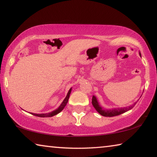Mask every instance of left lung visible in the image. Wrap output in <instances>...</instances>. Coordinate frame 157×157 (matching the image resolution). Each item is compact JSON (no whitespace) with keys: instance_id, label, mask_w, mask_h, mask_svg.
Here are the masks:
<instances>
[{"instance_id":"8db88e82","label":"left lung","mask_w":157,"mask_h":157,"mask_svg":"<svg viewBox=\"0 0 157 157\" xmlns=\"http://www.w3.org/2000/svg\"><path fill=\"white\" fill-rule=\"evenodd\" d=\"M140 56L141 57V55H140V52H139ZM137 103V102H134V104L129 106V107H121V108H113V109H106L103 107H101L100 105L99 102H98L97 98L95 96V95H93L92 98V105L94 106V107L95 109L98 113H99L100 115L102 116L105 117H112V116H116L121 115V114L123 113L126 111H129L134 107L135 105Z\"/></svg>"}]
</instances>
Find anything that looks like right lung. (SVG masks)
Masks as SVG:
<instances>
[{
  "instance_id": "obj_1",
  "label": "right lung",
  "mask_w": 157,
  "mask_h": 157,
  "mask_svg": "<svg viewBox=\"0 0 157 157\" xmlns=\"http://www.w3.org/2000/svg\"><path fill=\"white\" fill-rule=\"evenodd\" d=\"M71 90H72V88H71L70 89H69V91L68 92L67 95H66V98H64V100H63L62 104L59 105V107H58L57 109L52 111V112L46 113H30L33 114V115H34V116H36L38 117H42V118H46V117H52L53 116L57 115V114L60 113L61 111L63 109V108L65 107V106L66 105V104H67L68 99H69V97H70V94L71 93Z\"/></svg>"
}]
</instances>
